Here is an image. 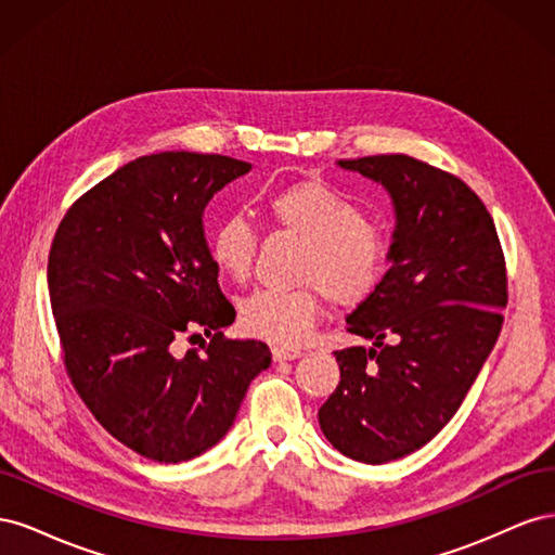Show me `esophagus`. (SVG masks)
I'll return each mask as SVG.
<instances>
[{"label": "esophagus", "instance_id": "esophagus-1", "mask_svg": "<svg viewBox=\"0 0 555 555\" xmlns=\"http://www.w3.org/2000/svg\"><path fill=\"white\" fill-rule=\"evenodd\" d=\"M300 354H304V351H300L298 347H282V345L273 347V359L275 361H294Z\"/></svg>", "mask_w": 555, "mask_h": 555}]
</instances>
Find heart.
Wrapping results in <instances>:
<instances>
[{"label":"heart","mask_w":555,"mask_h":555,"mask_svg":"<svg viewBox=\"0 0 555 555\" xmlns=\"http://www.w3.org/2000/svg\"><path fill=\"white\" fill-rule=\"evenodd\" d=\"M266 220L304 238L296 278L287 289H257L241 300V324L247 333L280 345H298L322 308L359 306L375 292L389 241L365 220L351 201L322 180H298L263 198ZM259 233L238 215H229L210 233V257L217 271L233 282L251 275Z\"/></svg>","instance_id":"b5f03b06"}]
</instances>
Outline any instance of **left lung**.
I'll use <instances>...</instances> for the list:
<instances>
[{
    "label": "left lung",
    "mask_w": 555,
    "mask_h": 555,
    "mask_svg": "<svg viewBox=\"0 0 555 555\" xmlns=\"http://www.w3.org/2000/svg\"><path fill=\"white\" fill-rule=\"evenodd\" d=\"M391 194V268L347 317L373 347L335 351L340 384L319 408L326 440L382 465L456 414L502 328L507 268L491 212L467 184L408 155L340 159Z\"/></svg>",
    "instance_id": "left-lung-1"
}]
</instances>
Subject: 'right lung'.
Segmentation results:
<instances>
[{
    "label": "right lung",
    "mask_w": 555,
    "mask_h": 555,
    "mask_svg": "<svg viewBox=\"0 0 555 555\" xmlns=\"http://www.w3.org/2000/svg\"><path fill=\"white\" fill-rule=\"evenodd\" d=\"M249 169L224 155L139 157L82 194L50 245L66 375L96 422L150 461L180 463L215 447L249 382L271 365L266 343L224 338L236 310L201 220L212 194ZM182 337L201 339L199 349L180 356Z\"/></svg>",
    "instance_id": "right-lung-1"
}]
</instances>
